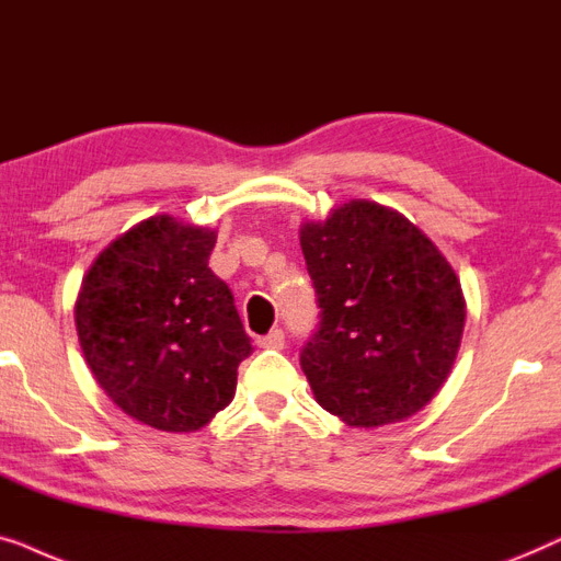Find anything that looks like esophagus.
Here are the masks:
<instances>
[{"label": "esophagus", "mask_w": 561, "mask_h": 561, "mask_svg": "<svg viewBox=\"0 0 561 561\" xmlns=\"http://www.w3.org/2000/svg\"><path fill=\"white\" fill-rule=\"evenodd\" d=\"M259 348H264V351H282L284 348V330L274 328L270 335L259 337Z\"/></svg>", "instance_id": "1"}]
</instances>
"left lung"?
I'll return each mask as SVG.
<instances>
[{"label":"left lung","mask_w":561,"mask_h":561,"mask_svg":"<svg viewBox=\"0 0 561 561\" xmlns=\"http://www.w3.org/2000/svg\"><path fill=\"white\" fill-rule=\"evenodd\" d=\"M320 328L299 353L314 399L348 427L404 422L447 381L465 328L460 279L399 210L348 201L299 228Z\"/></svg>","instance_id":"8db88e82"}]
</instances>
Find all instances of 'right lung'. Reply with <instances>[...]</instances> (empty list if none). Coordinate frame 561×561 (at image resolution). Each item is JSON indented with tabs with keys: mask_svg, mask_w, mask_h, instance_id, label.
Here are the masks:
<instances>
[{
	"mask_svg": "<svg viewBox=\"0 0 561 561\" xmlns=\"http://www.w3.org/2000/svg\"><path fill=\"white\" fill-rule=\"evenodd\" d=\"M216 231L152 216L116 236L85 272L76 330L93 378L124 414L195 432L231 404L251 337L210 272Z\"/></svg>",
	"mask_w": 561,
	"mask_h": 561,
	"instance_id": "add662e5",
	"label": "right lung"
}]
</instances>
